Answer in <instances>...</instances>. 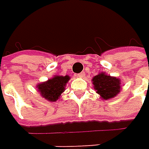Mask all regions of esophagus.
<instances>
[{"label": "esophagus", "mask_w": 149, "mask_h": 149, "mask_svg": "<svg viewBox=\"0 0 149 149\" xmlns=\"http://www.w3.org/2000/svg\"><path fill=\"white\" fill-rule=\"evenodd\" d=\"M76 76H77V77H79V78H81V77H83V76H84V73H80V74H78Z\"/></svg>", "instance_id": "1"}]
</instances>
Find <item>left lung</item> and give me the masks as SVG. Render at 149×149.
I'll use <instances>...</instances> for the list:
<instances>
[{"label": "left lung", "mask_w": 149, "mask_h": 149, "mask_svg": "<svg viewBox=\"0 0 149 149\" xmlns=\"http://www.w3.org/2000/svg\"><path fill=\"white\" fill-rule=\"evenodd\" d=\"M97 93L104 100L116 97L120 91V81L104 73L99 74L92 79Z\"/></svg>", "instance_id": "obj_1"}]
</instances>
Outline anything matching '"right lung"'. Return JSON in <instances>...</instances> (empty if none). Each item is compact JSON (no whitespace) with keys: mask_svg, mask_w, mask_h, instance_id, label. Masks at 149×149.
Returning a JSON list of instances; mask_svg holds the SVG:
<instances>
[{"mask_svg":"<svg viewBox=\"0 0 149 149\" xmlns=\"http://www.w3.org/2000/svg\"><path fill=\"white\" fill-rule=\"evenodd\" d=\"M69 76H54L45 82L38 85V92L41 96L48 101H56L61 93L65 90V85L69 80Z\"/></svg>","mask_w":149,"mask_h":149,"instance_id":"obj_1","label":"right lung"}]
</instances>
